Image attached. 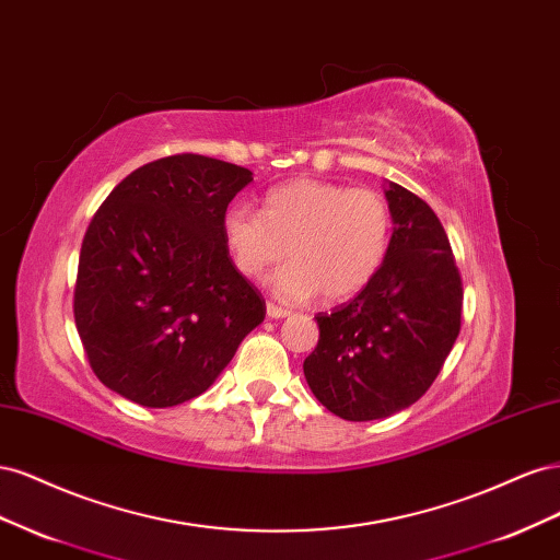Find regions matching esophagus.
Instances as JSON below:
<instances>
[{
  "instance_id": "34e87169",
  "label": "esophagus",
  "mask_w": 560,
  "mask_h": 560,
  "mask_svg": "<svg viewBox=\"0 0 560 560\" xmlns=\"http://www.w3.org/2000/svg\"><path fill=\"white\" fill-rule=\"evenodd\" d=\"M266 313H268V317H273V319H282V317L290 315V311L276 306V303H268V306H266Z\"/></svg>"
}]
</instances>
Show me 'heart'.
I'll use <instances>...</instances> for the list:
<instances>
[{"instance_id":"obj_1","label":"heart","mask_w":560,"mask_h":560,"mask_svg":"<svg viewBox=\"0 0 560 560\" xmlns=\"http://www.w3.org/2000/svg\"><path fill=\"white\" fill-rule=\"evenodd\" d=\"M222 235L235 268L259 278L290 254L292 261L270 276V290L290 303L341 301L362 292L385 261L393 212L374 189H348L319 179H294L266 194L264 212L233 202L222 217Z\"/></svg>"}]
</instances>
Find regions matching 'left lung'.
I'll list each match as a JSON object with an SVG mask.
<instances>
[{
    "label": "left lung",
    "instance_id": "left-lung-1",
    "mask_svg": "<svg viewBox=\"0 0 560 560\" xmlns=\"http://www.w3.org/2000/svg\"><path fill=\"white\" fill-rule=\"evenodd\" d=\"M393 238L364 290L319 313L308 387L343 420H378L428 393L460 334L463 280L446 231L425 200L387 182Z\"/></svg>",
    "mask_w": 560,
    "mask_h": 560
}]
</instances>
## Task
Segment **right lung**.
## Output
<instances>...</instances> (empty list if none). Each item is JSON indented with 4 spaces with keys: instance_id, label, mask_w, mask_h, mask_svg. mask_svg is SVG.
Instances as JSON below:
<instances>
[{
    "instance_id": "obj_1",
    "label": "right lung",
    "mask_w": 560,
    "mask_h": 560,
    "mask_svg": "<svg viewBox=\"0 0 560 560\" xmlns=\"http://www.w3.org/2000/svg\"><path fill=\"white\" fill-rule=\"evenodd\" d=\"M247 167L198 154L130 173L83 235L74 322L95 376L121 397L167 409L222 374L266 303L235 268L222 217Z\"/></svg>"
}]
</instances>
